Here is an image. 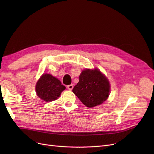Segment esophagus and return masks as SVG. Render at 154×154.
<instances>
[{
	"instance_id": "1",
	"label": "esophagus",
	"mask_w": 154,
	"mask_h": 154,
	"mask_svg": "<svg viewBox=\"0 0 154 154\" xmlns=\"http://www.w3.org/2000/svg\"><path fill=\"white\" fill-rule=\"evenodd\" d=\"M67 88L69 90V91H71L72 88H73V85H67Z\"/></svg>"
}]
</instances>
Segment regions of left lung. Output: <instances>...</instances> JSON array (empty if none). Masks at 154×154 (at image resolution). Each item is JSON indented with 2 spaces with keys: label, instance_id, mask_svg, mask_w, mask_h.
<instances>
[{
  "label": "left lung",
  "instance_id": "1",
  "mask_svg": "<svg viewBox=\"0 0 154 154\" xmlns=\"http://www.w3.org/2000/svg\"><path fill=\"white\" fill-rule=\"evenodd\" d=\"M72 92L86 106L92 108L101 105L108 98L110 83L100 70H83Z\"/></svg>",
  "mask_w": 154,
  "mask_h": 154
}]
</instances>
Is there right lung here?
<instances>
[{"instance_id": "obj_1", "label": "right lung", "mask_w": 154, "mask_h": 154, "mask_svg": "<svg viewBox=\"0 0 154 154\" xmlns=\"http://www.w3.org/2000/svg\"><path fill=\"white\" fill-rule=\"evenodd\" d=\"M66 87L58 78L50 74H42L36 84V94L41 100L46 102L58 99Z\"/></svg>"}]
</instances>
